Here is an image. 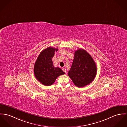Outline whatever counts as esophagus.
<instances>
[{"mask_svg":"<svg viewBox=\"0 0 127 127\" xmlns=\"http://www.w3.org/2000/svg\"><path fill=\"white\" fill-rule=\"evenodd\" d=\"M62 70H63V71H64V72H65V73H66V72H67V70H66V69L63 68V69H62Z\"/></svg>","mask_w":127,"mask_h":127,"instance_id":"esophagus-1","label":"esophagus"}]
</instances>
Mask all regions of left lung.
Here are the masks:
<instances>
[{
    "label": "left lung",
    "mask_w": 127,
    "mask_h": 127,
    "mask_svg": "<svg viewBox=\"0 0 127 127\" xmlns=\"http://www.w3.org/2000/svg\"><path fill=\"white\" fill-rule=\"evenodd\" d=\"M96 72V64L91 55L83 49L76 50L68 72L74 84L80 88L90 84L95 79Z\"/></svg>",
    "instance_id": "8db88e82"
}]
</instances>
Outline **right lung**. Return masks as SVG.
Here are the masks:
<instances>
[{
    "label": "right lung",
    "instance_id": "add662e5",
    "mask_svg": "<svg viewBox=\"0 0 127 127\" xmlns=\"http://www.w3.org/2000/svg\"><path fill=\"white\" fill-rule=\"evenodd\" d=\"M58 49L50 47L42 51L34 66V73L36 79L45 86L54 84L57 77L65 74L59 67L53 65L52 58Z\"/></svg>",
    "mask_w": 127,
    "mask_h": 127
}]
</instances>
